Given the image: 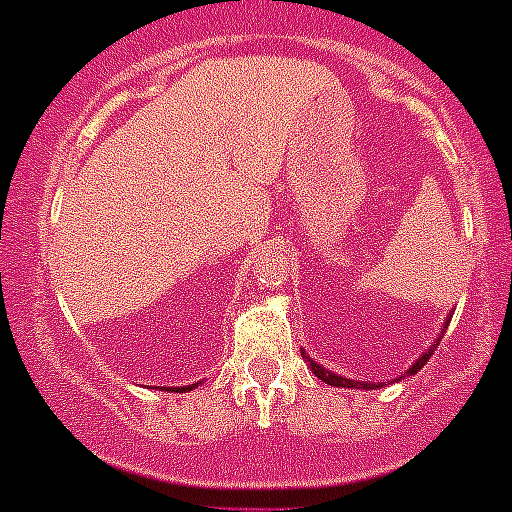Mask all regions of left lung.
<instances>
[{
  "instance_id": "8db88e82",
  "label": "left lung",
  "mask_w": 512,
  "mask_h": 512,
  "mask_svg": "<svg viewBox=\"0 0 512 512\" xmlns=\"http://www.w3.org/2000/svg\"><path fill=\"white\" fill-rule=\"evenodd\" d=\"M449 320H452V317H449ZM449 320H447V322H449ZM439 340H442V337H439ZM439 340H437V345H439ZM431 355H434V348H431L429 353L421 355V358L416 360V363L411 365V368L406 370V373H403V375H414V373H419V370L424 368L426 360H429ZM304 358H307V355H304ZM307 363H309V368H312V373L317 375V378H320V381L330 383V386H340V388H381V383H368V381L360 383V381H350V378H342V375H335V373H332V370L322 368L320 363H314L312 358H307ZM393 381H401V378H393Z\"/></svg>"
}]
</instances>
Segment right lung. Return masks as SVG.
Listing matches in <instances>:
<instances>
[{
    "mask_svg": "<svg viewBox=\"0 0 512 512\" xmlns=\"http://www.w3.org/2000/svg\"><path fill=\"white\" fill-rule=\"evenodd\" d=\"M192 388H195V383H192V386H182L180 391H192Z\"/></svg>",
    "mask_w": 512,
    "mask_h": 512,
    "instance_id": "1",
    "label": "right lung"
}]
</instances>
